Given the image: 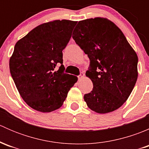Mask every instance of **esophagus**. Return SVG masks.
Masks as SVG:
<instances>
[{
    "instance_id": "esophagus-1",
    "label": "esophagus",
    "mask_w": 149,
    "mask_h": 149,
    "mask_svg": "<svg viewBox=\"0 0 149 149\" xmlns=\"http://www.w3.org/2000/svg\"><path fill=\"white\" fill-rule=\"evenodd\" d=\"M84 76H85V74H84L83 72H81V73L80 74H79V76H78V78H79V80H81V79H83Z\"/></svg>"
}]
</instances>
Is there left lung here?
Returning a JSON list of instances; mask_svg holds the SVG:
<instances>
[{"label":"left lung","instance_id":"8db88e82","mask_svg":"<svg viewBox=\"0 0 149 149\" xmlns=\"http://www.w3.org/2000/svg\"><path fill=\"white\" fill-rule=\"evenodd\" d=\"M90 60L86 76L93 89L84 95L91 110L113 112L125 102L138 79V56L113 22L97 17L80 21L72 36Z\"/></svg>","mask_w":149,"mask_h":149}]
</instances>
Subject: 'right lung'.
<instances>
[{
  "instance_id": "add662e5",
  "label": "right lung",
  "mask_w": 149,
  "mask_h": 149,
  "mask_svg": "<svg viewBox=\"0 0 149 149\" xmlns=\"http://www.w3.org/2000/svg\"><path fill=\"white\" fill-rule=\"evenodd\" d=\"M77 22L55 20L33 29L19 40L9 61L15 85L30 107L42 112L58 109L78 78L64 73L63 52ZM61 65L55 71L56 66Z\"/></svg>"
}]
</instances>
